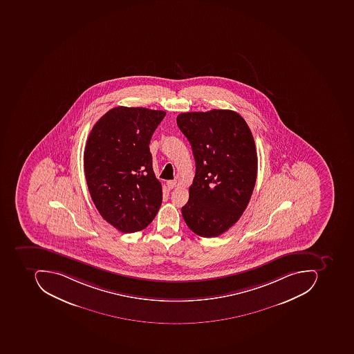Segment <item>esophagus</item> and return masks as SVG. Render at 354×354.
Instances as JSON below:
<instances>
[{"label":"esophagus","instance_id":"1","mask_svg":"<svg viewBox=\"0 0 354 354\" xmlns=\"http://www.w3.org/2000/svg\"><path fill=\"white\" fill-rule=\"evenodd\" d=\"M176 184H178V182H176V180H168V182H167V186H168L169 189H174V188L176 187Z\"/></svg>","mask_w":354,"mask_h":354}]
</instances>
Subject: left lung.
<instances>
[{"label": "left lung", "mask_w": 354, "mask_h": 354, "mask_svg": "<svg viewBox=\"0 0 354 354\" xmlns=\"http://www.w3.org/2000/svg\"><path fill=\"white\" fill-rule=\"evenodd\" d=\"M176 123L196 160L183 218L196 235L217 237L239 221L252 196L257 176L254 138L245 119L229 109L180 113Z\"/></svg>", "instance_id": "obj_1"}]
</instances>
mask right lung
I'll return each instance as SVG.
<instances>
[{"mask_svg":"<svg viewBox=\"0 0 354 354\" xmlns=\"http://www.w3.org/2000/svg\"><path fill=\"white\" fill-rule=\"evenodd\" d=\"M166 113L118 106L93 127L84 152L88 189L100 215L123 233L146 229L162 201L151 137Z\"/></svg>","mask_w":354,"mask_h":354,"instance_id":"obj_1","label":"right lung"}]
</instances>
